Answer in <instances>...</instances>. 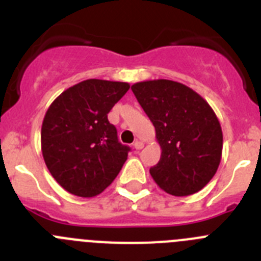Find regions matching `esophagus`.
<instances>
[{
    "mask_svg": "<svg viewBox=\"0 0 261 261\" xmlns=\"http://www.w3.org/2000/svg\"><path fill=\"white\" fill-rule=\"evenodd\" d=\"M134 148H135L136 150H140V149H143V148H144V143L143 142H135L134 143Z\"/></svg>",
    "mask_w": 261,
    "mask_h": 261,
    "instance_id": "obj_1",
    "label": "esophagus"
}]
</instances>
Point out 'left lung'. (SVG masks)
I'll return each mask as SVG.
<instances>
[{
    "label": "left lung",
    "mask_w": 261,
    "mask_h": 261,
    "mask_svg": "<svg viewBox=\"0 0 261 261\" xmlns=\"http://www.w3.org/2000/svg\"><path fill=\"white\" fill-rule=\"evenodd\" d=\"M155 128L162 153L150 167L153 180L176 197L201 191L216 174L223 150V133L215 112L201 95L170 80L131 86Z\"/></svg>",
    "instance_id": "left-lung-1"
}]
</instances>
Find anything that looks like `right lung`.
<instances>
[{"label":"right lung","mask_w":261,"mask_h":261,"mask_svg":"<svg viewBox=\"0 0 261 261\" xmlns=\"http://www.w3.org/2000/svg\"><path fill=\"white\" fill-rule=\"evenodd\" d=\"M127 82L86 80L63 91L48 107L41 128V149L48 171L74 196L100 194L122 169L130 148L108 121Z\"/></svg>","instance_id":"add662e5"}]
</instances>
